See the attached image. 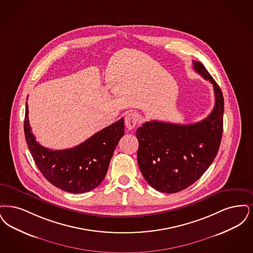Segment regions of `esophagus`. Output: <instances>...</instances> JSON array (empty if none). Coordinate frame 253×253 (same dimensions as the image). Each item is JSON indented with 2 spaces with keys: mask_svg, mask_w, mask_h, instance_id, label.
Returning <instances> with one entry per match:
<instances>
[{
  "mask_svg": "<svg viewBox=\"0 0 253 253\" xmlns=\"http://www.w3.org/2000/svg\"><path fill=\"white\" fill-rule=\"evenodd\" d=\"M140 119V115L138 113H128L126 114V116L125 117V123H126V126L127 129H133L135 127V126L137 125V123Z\"/></svg>",
  "mask_w": 253,
  "mask_h": 253,
  "instance_id": "1",
  "label": "esophagus"
}]
</instances>
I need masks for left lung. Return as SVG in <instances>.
Returning a JSON list of instances; mask_svg holds the SVG:
<instances>
[{
	"label": "left lung",
	"mask_w": 253,
	"mask_h": 253,
	"mask_svg": "<svg viewBox=\"0 0 253 253\" xmlns=\"http://www.w3.org/2000/svg\"><path fill=\"white\" fill-rule=\"evenodd\" d=\"M193 64L195 71L213 86L215 103L209 116L190 125L146 122L136 132L140 170L148 184L163 193H177L195 183L219 149L224 113L222 90L201 62Z\"/></svg>",
	"instance_id": "8db88e82"
}]
</instances>
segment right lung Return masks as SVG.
<instances>
[{
	"instance_id": "obj_1",
	"label": "right lung",
	"mask_w": 253,
	"mask_h": 253,
	"mask_svg": "<svg viewBox=\"0 0 253 253\" xmlns=\"http://www.w3.org/2000/svg\"><path fill=\"white\" fill-rule=\"evenodd\" d=\"M23 127L29 151L44 177L63 191L80 194L96 188L105 178L111 157L124 136L125 122L121 118L84 143L64 150H51L36 141L27 103Z\"/></svg>"
}]
</instances>
